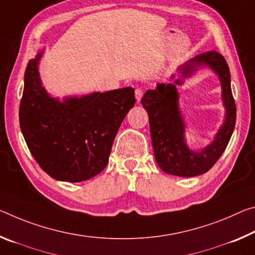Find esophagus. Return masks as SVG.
I'll return each mask as SVG.
<instances>
[{
  "label": "esophagus",
  "mask_w": 255,
  "mask_h": 255,
  "mask_svg": "<svg viewBox=\"0 0 255 255\" xmlns=\"http://www.w3.org/2000/svg\"><path fill=\"white\" fill-rule=\"evenodd\" d=\"M135 98H136L137 103H139L140 100H142V98H143V90H142V88H136Z\"/></svg>",
  "instance_id": "34e87169"
}]
</instances>
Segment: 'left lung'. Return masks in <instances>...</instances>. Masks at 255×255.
<instances>
[{"instance_id": "8db88e82", "label": "left lung", "mask_w": 255, "mask_h": 255, "mask_svg": "<svg viewBox=\"0 0 255 255\" xmlns=\"http://www.w3.org/2000/svg\"><path fill=\"white\" fill-rule=\"evenodd\" d=\"M202 65H209L220 77L226 118L211 144L201 151H192L184 142V123L178 107L175 85L182 83L181 78H187ZM178 71L180 79H176L175 84H157L155 90L146 91L142 104L148 115L157 165L170 175L195 177L209 171L227 147L235 128L236 104L230 87L229 67L218 52L209 51L196 55L179 67Z\"/></svg>"}]
</instances>
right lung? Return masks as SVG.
<instances>
[{
    "label": "right lung",
    "mask_w": 255,
    "mask_h": 255,
    "mask_svg": "<svg viewBox=\"0 0 255 255\" xmlns=\"http://www.w3.org/2000/svg\"><path fill=\"white\" fill-rule=\"evenodd\" d=\"M29 60L19 108V123L36 162L56 180L79 183L107 167L121 123L134 107L135 90L125 87L62 102L42 86L38 63Z\"/></svg>",
    "instance_id": "1"
}]
</instances>
